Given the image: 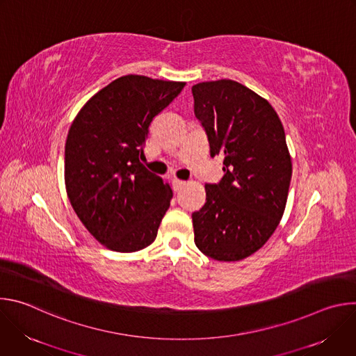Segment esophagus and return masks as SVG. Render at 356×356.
I'll list each match as a JSON object with an SVG mask.
<instances>
[{"label":"esophagus","instance_id":"obj_1","mask_svg":"<svg viewBox=\"0 0 356 356\" xmlns=\"http://www.w3.org/2000/svg\"><path fill=\"white\" fill-rule=\"evenodd\" d=\"M172 184H173V190H175V191H179L180 188H183V187L186 186V181H184V180H180V179H177V177H175V179H172Z\"/></svg>","mask_w":356,"mask_h":356}]
</instances>
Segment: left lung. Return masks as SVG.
<instances>
[{
    "mask_svg": "<svg viewBox=\"0 0 356 356\" xmlns=\"http://www.w3.org/2000/svg\"><path fill=\"white\" fill-rule=\"evenodd\" d=\"M191 92L211 156L224 155L225 172L218 184H206V204L191 216L194 242L211 259L241 261L266 243L286 209L284 128L269 101L238 81L198 83Z\"/></svg>",
    "mask_w": 356,
    "mask_h": 356,
    "instance_id": "8db88e82",
    "label": "left lung"
}]
</instances>
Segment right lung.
<instances>
[{
    "label": "right lung",
    "mask_w": 356,
    "mask_h": 356,
    "mask_svg": "<svg viewBox=\"0 0 356 356\" xmlns=\"http://www.w3.org/2000/svg\"><path fill=\"white\" fill-rule=\"evenodd\" d=\"M184 81L128 74L94 94L65 146V184L86 229L106 248L136 252L155 241L173 191L142 166L149 125Z\"/></svg>",
    "instance_id": "right-lung-1"
}]
</instances>
